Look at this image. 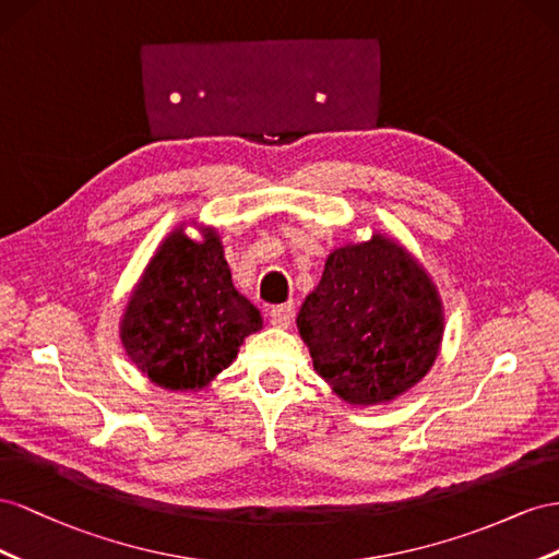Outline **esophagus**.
I'll list each match as a JSON object with an SVG mask.
<instances>
[{
  "mask_svg": "<svg viewBox=\"0 0 559 559\" xmlns=\"http://www.w3.org/2000/svg\"><path fill=\"white\" fill-rule=\"evenodd\" d=\"M293 316H295V305L288 301V305H278L269 311V321L274 328H290L293 323Z\"/></svg>",
  "mask_w": 559,
  "mask_h": 559,
  "instance_id": "esophagus-1",
  "label": "esophagus"
}]
</instances>
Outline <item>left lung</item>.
Wrapping results in <instances>:
<instances>
[{"label": "left lung", "instance_id": "left-lung-1", "mask_svg": "<svg viewBox=\"0 0 559 559\" xmlns=\"http://www.w3.org/2000/svg\"><path fill=\"white\" fill-rule=\"evenodd\" d=\"M297 330L332 393L348 405H381L433 368L444 309L424 264L395 238L374 231L370 241L328 254Z\"/></svg>", "mask_w": 559, "mask_h": 559}]
</instances>
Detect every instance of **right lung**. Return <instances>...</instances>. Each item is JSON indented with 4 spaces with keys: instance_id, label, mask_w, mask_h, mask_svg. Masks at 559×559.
Instances as JSON below:
<instances>
[{
    "instance_id": "add662e5",
    "label": "right lung",
    "mask_w": 559,
    "mask_h": 559,
    "mask_svg": "<svg viewBox=\"0 0 559 559\" xmlns=\"http://www.w3.org/2000/svg\"><path fill=\"white\" fill-rule=\"evenodd\" d=\"M173 229L142 271L119 323L126 356L154 386L201 391L234 362L262 316L234 288L215 227Z\"/></svg>"
}]
</instances>
